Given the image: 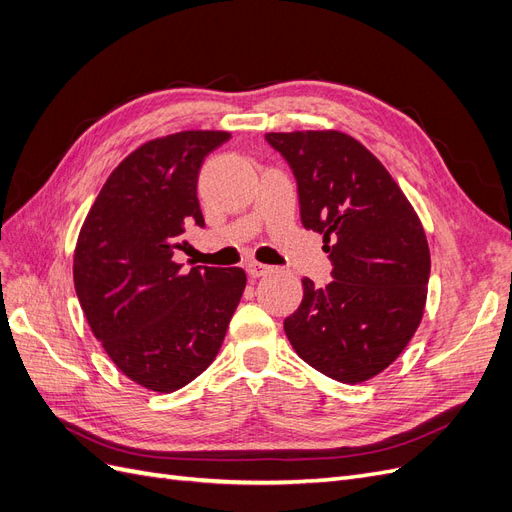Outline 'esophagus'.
<instances>
[{"mask_svg":"<svg viewBox=\"0 0 512 512\" xmlns=\"http://www.w3.org/2000/svg\"><path fill=\"white\" fill-rule=\"evenodd\" d=\"M245 271H247V275H250V277H254V280H256V277H262V275H267V273H271L273 271V267H269V265H260V262H247V265H245Z\"/></svg>","mask_w":512,"mask_h":512,"instance_id":"obj_1","label":"esophagus"}]
</instances>
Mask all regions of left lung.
<instances>
[{
  "label": "left lung",
  "mask_w": 512,
  "mask_h": 512,
  "mask_svg": "<svg viewBox=\"0 0 512 512\" xmlns=\"http://www.w3.org/2000/svg\"><path fill=\"white\" fill-rule=\"evenodd\" d=\"M297 179L301 222L320 232L333 280L303 277V301L284 320L301 359L337 382L389 367L423 318L431 271L421 220L380 160L352 136L269 132Z\"/></svg>",
  "instance_id": "8db88e82"
}]
</instances>
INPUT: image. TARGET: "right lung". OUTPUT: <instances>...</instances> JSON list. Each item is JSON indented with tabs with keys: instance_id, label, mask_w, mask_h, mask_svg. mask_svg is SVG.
I'll list each match as a JSON object with an SVG mask.
<instances>
[{
	"instance_id": "right-lung-1",
	"label": "right lung",
	"mask_w": 512,
	"mask_h": 512,
	"mask_svg": "<svg viewBox=\"0 0 512 512\" xmlns=\"http://www.w3.org/2000/svg\"><path fill=\"white\" fill-rule=\"evenodd\" d=\"M228 132H179L149 141L106 179L74 250V288L113 363L145 389L170 393L220 352L245 288L239 267L175 262L190 224L205 226L200 166Z\"/></svg>"
}]
</instances>
